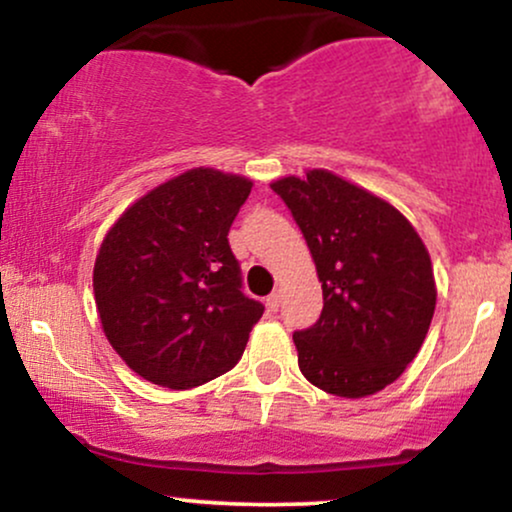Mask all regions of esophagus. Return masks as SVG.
I'll list each match as a JSON object with an SVG mask.
<instances>
[{
  "mask_svg": "<svg viewBox=\"0 0 512 512\" xmlns=\"http://www.w3.org/2000/svg\"><path fill=\"white\" fill-rule=\"evenodd\" d=\"M267 305H269V308H272V310H279V305H281V291H274L272 296L267 298Z\"/></svg>",
  "mask_w": 512,
  "mask_h": 512,
  "instance_id": "1",
  "label": "esophagus"
}]
</instances>
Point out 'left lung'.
<instances>
[{"mask_svg":"<svg viewBox=\"0 0 512 512\" xmlns=\"http://www.w3.org/2000/svg\"><path fill=\"white\" fill-rule=\"evenodd\" d=\"M301 226L322 281V315L293 334L298 368L330 395L361 399L414 361L436 310L431 255L383 197L325 168L272 182Z\"/></svg>","mask_w":512,"mask_h":512,"instance_id":"8db88e82","label":"left lung"}]
</instances>
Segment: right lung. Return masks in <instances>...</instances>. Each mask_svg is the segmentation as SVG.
Here are the masks:
<instances>
[{"instance_id": "obj_1", "label": "right lung", "mask_w": 512, "mask_h": 512, "mask_svg": "<svg viewBox=\"0 0 512 512\" xmlns=\"http://www.w3.org/2000/svg\"><path fill=\"white\" fill-rule=\"evenodd\" d=\"M252 190L245 175L190 168L122 211L93 264L108 342L144 380L190 390L243 356L262 303L240 291L228 231Z\"/></svg>"}]
</instances>
